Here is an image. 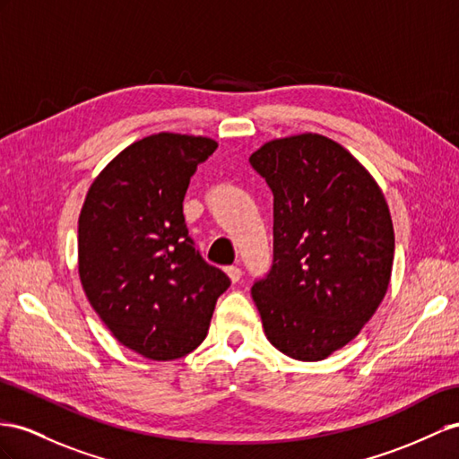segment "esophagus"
I'll return each instance as SVG.
<instances>
[{"instance_id":"34e87169","label":"esophagus","mask_w":459,"mask_h":459,"mask_svg":"<svg viewBox=\"0 0 459 459\" xmlns=\"http://www.w3.org/2000/svg\"><path fill=\"white\" fill-rule=\"evenodd\" d=\"M225 272H227V275H229V279L232 281V283H238L240 277H242V269H240V267H237V265H230V267H227Z\"/></svg>"}]
</instances>
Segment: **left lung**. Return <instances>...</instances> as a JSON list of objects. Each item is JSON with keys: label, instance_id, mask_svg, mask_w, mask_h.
I'll use <instances>...</instances> for the list:
<instances>
[{"label": "left lung", "instance_id": "1", "mask_svg": "<svg viewBox=\"0 0 459 459\" xmlns=\"http://www.w3.org/2000/svg\"><path fill=\"white\" fill-rule=\"evenodd\" d=\"M250 164L273 192V265L252 287L267 342L314 362L355 339L384 300L394 222L374 176L320 134L272 139Z\"/></svg>", "mask_w": 459, "mask_h": 459}]
</instances>
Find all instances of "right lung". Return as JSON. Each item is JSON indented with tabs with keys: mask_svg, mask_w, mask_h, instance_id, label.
<instances>
[{
	"mask_svg": "<svg viewBox=\"0 0 459 459\" xmlns=\"http://www.w3.org/2000/svg\"><path fill=\"white\" fill-rule=\"evenodd\" d=\"M204 135L160 132L127 145L92 180L79 213L77 267L87 300L124 347L174 360L202 345L230 285L187 237L182 202Z\"/></svg>",
	"mask_w": 459,
	"mask_h": 459,
	"instance_id": "add662e5",
	"label": "right lung"
}]
</instances>
